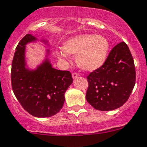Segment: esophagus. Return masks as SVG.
Segmentation results:
<instances>
[{
	"instance_id": "34e87169",
	"label": "esophagus",
	"mask_w": 147,
	"mask_h": 147,
	"mask_svg": "<svg viewBox=\"0 0 147 147\" xmlns=\"http://www.w3.org/2000/svg\"><path fill=\"white\" fill-rule=\"evenodd\" d=\"M71 76H72V78H76L77 77H78V76H79V75H78L77 72H73Z\"/></svg>"
}]
</instances>
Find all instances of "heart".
<instances>
[{
    "instance_id": "1",
    "label": "heart",
    "mask_w": 147,
    "mask_h": 147,
    "mask_svg": "<svg viewBox=\"0 0 147 147\" xmlns=\"http://www.w3.org/2000/svg\"><path fill=\"white\" fill-rule=\"evenodd\" d=\"M110 45L108 39L101 35L81 34L66 40L63 51L58 52L60 59H67L68 54L76 56V62L81 69L94 71L100 68L107 60Z\"/></svg>"
}]
</instances>
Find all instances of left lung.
I'll return each mask as SVG.
<instances>
[{
	"mask_svg": "<svg viewBox=\"0 0 147 147\" xmlns=\"http://www.w3.org/2000/svg\"><path fill=\"white\" fill-rule=\"evenodd\" d=\"M86 100L94 109L110 111L128 100L136 81L134 59L124 41L115 45L105 63L88 76Z\"/></svg>",
	"mask_w": 147,
	"mask_h": 147,
	"instance_id": "obj_1",
	"label": "left lung"
}]
</instances>
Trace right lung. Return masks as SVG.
<instances>
[{"mask_svg": "<svg viewBox=\"0 0 147 147\" xmlns=\"http://www.w3.org/2000/svg\"><path fill=\"white\" fill-rule=\"evenodd\" d=\"M35 40L32 34H26L16 48L12 62V89L29 114L38 118L51 117L63 108L64 94L73 79L69 71L53 69L47 59L36 70L26 69V45Z\"/></svg>", "mask_w": 147, "mask_h": 147, "instance_id": "right-lung-1", "label": "right lung"}]
</instances>
